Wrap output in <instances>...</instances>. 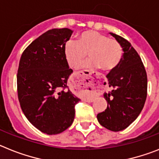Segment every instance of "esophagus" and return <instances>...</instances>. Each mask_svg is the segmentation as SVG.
Returning a JSON list of instances; mask_svg holds the SVG:
<instances>
[{"mask_svg": "<svg viewBox=\"0 0 159 159\" xmlns=\"http://www.w3.org/2000/svg\"><path fill=\"white\" fill-rule=\"evenodd\" d=\"M83 85H84V86H85V88H86V89H88V88H90V87H89V85H86V84H87V83H86V82H83ZM88 84H89V83H88Z\"/></svg>", "mask_w": 159, "mask_h": 159, "instance_id": "34e87169", "label": "esophagus"}]
</instances>
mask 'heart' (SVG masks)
<instances>
[{"label":"heart","instance_id":"heart-1","mask_svg":"<svg viewBox=\"0 0 159 159\" xmlns=\"http://www.w3.org/2000/svg\"><path fill=\"white\" fill-rule=\"evenodd\" d=\"M64 53L70 67L79 66L88 53L90 58L85 62V66H98L104 71H110L118 66L123 51L117 40L89 30L81 33L76 41H67Z\"/></svg>","mask_w":159,"mask_h":159}]
</instances>
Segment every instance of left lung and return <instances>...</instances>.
<instances>
[{"instance_id": "left-lung-1", "label": "left lung", "mask_w": 159, "mask_h": 159, "mask_svg": "<svg viewBox=\"0 0 159 159\" xmlns=\"http://www.w3.org/2000/svg\"><path fill=\"white\" fill-rule=\"evenodd\" d=\"M110 34L119 42L124 53L118 66L106 76L113 89L104 93L108 106L97 118L105 128L117 132L127 128L143 110L147 96V75L140 56L129 41Z\"/></svg>"}]
</instances>
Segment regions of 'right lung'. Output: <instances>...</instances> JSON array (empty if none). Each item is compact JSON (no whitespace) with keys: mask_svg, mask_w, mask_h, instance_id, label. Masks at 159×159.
I'll list each match as a JSON object with an SVG mask.
<instances>
[{"mask_svg":"<svg viewBox=\"0 0 159 159\" xmlns=\"http://www.w3.org/2000/svg\"><path fill=\"white\" fill-rule=\"evenodd\" d=\"M72 33L67 28L48 30L25 49L19 62L16 83L20 108L30 123L47 134L70 127L80 101L67 86L73 70L64 47Z\"/></svg>","mask_w":159,"mask_h":159,"instance_id":"right-lung-1","label":"right lung"}]
</instances>
